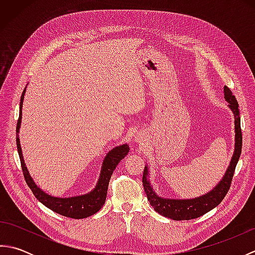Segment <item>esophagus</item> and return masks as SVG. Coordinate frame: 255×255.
<instances>
[{
  "label": "esophagus",
  "mask_w": 255,
  "mask_h": 255,
  "mask_svg": "<svg viewBox=\"0 0 255 255\" xmlns=\"http://www.w3.org/2000/svg\"><path fill=\"white\" fill-rule=\"evenodd\" d=\"M136 141H138V142H141V141H142V139H141V137H140V136H138V137L136 138Z\"/></svg>",
  "instance_id": "esophagus-1"
}]
</instances>
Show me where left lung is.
<instances>
[{"label": "left lung", "instance_id": "left-lung-1", "mask_svg": "<svg viewBox=\"0 0 255 255\" xmlns=\"http://www.w3.org/2000/svg\"><path fill=\"white\" fill-rule=\"evenodd\" d=\"M225 100L228 103V106L234 113L235 116V151L232 154L230 164L227 169L224 177L210 192L204 194L199 197L189 198V199H175V198H165L161 197L156 194L151 183L149 181V170L148 166H144L142 184L144 192L147 194L150 205L152 206L156 213L164 216L166 218L173 220H191L198 218L204 214L208 213L211 209L221 203L226 194L228 193L230 188V184L234 177V173L238 161H239L241 149H242V133H241V125H240V112L239 104L236 100L235 95L229 88H224Z\"/></svg>", "mask_w": 255, "mask_h": 255}]
</instances>
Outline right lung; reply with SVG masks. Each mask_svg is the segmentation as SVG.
<instances>
[{
    "label": "right lung",
    "instance_id": "1",
    "mask_svg": "<svg viewBox=\"0 0 255 255\" xmlns=\"http://www.w3.org/2000/svg\"><path fill=\"white\" fill-rule=\"evenodd\" d=\"M26 89L23 91V94L20 96V104H19V117L17 121V126H16V144H17V151L20 159L21 170L25 177L27 185L31 189L32 194L35 197L39 200L41 204H44L46 207L51 209L55 213L62 215L64 217L73 218V219H82L90 217V216L96 214L103 205L105 204L108 183H110L111 176L114 170L116 169L117 164L126 156L129 152V145L127 143L118 145V147L113 148L110 152L106 154L103 161L101 167V174L97 181L95 187L88 194L80 195V196H72V197H55L51 195L47 194L46 192L37 186V184L32 180L28 170H27L25 161L21 153L20 142H19V128L21 123V107H23V101L25 95Z\"/></svg>",
    "mask_w": 255,
    "mask_h": 255
}]
</instances>
